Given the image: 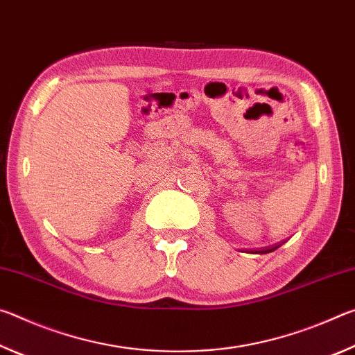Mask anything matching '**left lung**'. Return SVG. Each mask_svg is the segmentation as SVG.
<instances>
[{"mask_svg": "<svg viewBox=\"0 0 355 355\" xmlns=\"http://www.w3.org/2000/svg\"><path fill=\"white\" fill-rule=\"evenodd\" d=\"M269 250H274V249H269ZM263 252H268V250H263Z\"/></svg>", "mask_w": 355, "mask_h": 355, "instance_id": "8db88e82", "label": "left lung"}]
</instances>
